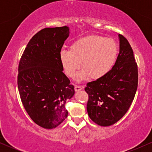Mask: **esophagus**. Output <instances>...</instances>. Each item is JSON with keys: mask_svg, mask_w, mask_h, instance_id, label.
<instances>
[{"mask_svg": "<svg viewBox=\"0 0 152 152\" xmlns=\"http://www.w3.org/2000/svg\"><path fill=\"white\" fill-rule=\"evenodd\" d=\"M82 88H82L81 86H74V90H75V91H76V92L78 91H81Z\"/></svg>", "mask_w": 152, "mask_h": 152, "instance_id": "1", "label": "esophagus"}]
</instances>
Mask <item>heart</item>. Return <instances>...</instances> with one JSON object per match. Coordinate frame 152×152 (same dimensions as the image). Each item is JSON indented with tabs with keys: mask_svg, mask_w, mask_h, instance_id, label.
<instances>
[{
	"mask_svg": "<svg viewBox=\"0 0 152 152\" xmlns=\"http://www.w3.org/2000/svg\"><path fill=\"white\" fill-rule=\"evenodd\" d=\"M118 53L117 43L113 38L92 35L74 41L70 50L60 52V61L64 71L74 78L76 71L83 67L77 74L78 81L91 77L102 78L111 71Z\"/></svg>",
	"mask_w": 152,
	"mask_h": 152,
	"instance_id": "1",
	"label": "heart"
}]
</instances>
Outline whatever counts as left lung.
Returning a JSON list of instances; mask_svg holds the SVG:
<instances>
[{
  "mask_svg": "<svg viewBox=\"0 0 152 152\" xmlns=\"http://www.w3.org/2000/svg\"><path fill=\"white\" fill-rule=\"evenodd\" d=\"M119 53L104 77L87 83V112L102 126L114 124L124 116L133 102L138 86V69L126 38L118 34Z\"/></svg>",
  "mask_w": 152,
  "mask_h": 152,
  "instance_id": "obj_1",
  "label": "left lung"
}]
</instances>
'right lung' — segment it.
Instances as JSON below:
<instances>
[{
    "label": "right lung",
    "instance_id": "1",
    "mask_svg": "<svg viewBox=\"0 0 152 152\" xmlns=\"http://www.w3.org/2000/svg\"><path fill=\"white\" fill-rule=\"evenodd\" d=\"M69 34L68 26L38 31L19 62L18 88L23 105L36 124L48 129L67 118L66 103L75 94L60 61L61 50Z\"/></svg>",
    "mask_w": 152,
    "mask_h": 152
}]
</instances>
